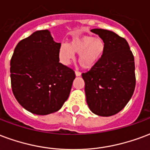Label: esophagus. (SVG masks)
Returning <instances> with one entry per match:
<instances>
[{"label": "esophagus", "mask_w": 150, "mask_h": 150, "mask_svg": "<svg viewBox=\"0 0 150 150\" xmlns=\"http://www.w3.org/2000/svg\"><path fill=\"white\" fill-rule=\"evenodd\" d=\"M75 75L76 76H80L81 73L79 71H75Z\"/></svg>", "instance_id": "34e87169"}]
</instances>
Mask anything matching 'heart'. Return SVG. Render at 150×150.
Masks as SVG:
<instances>
[{
	"mask_svg": "<svg viewBox=\"0 0 150 150\" xmlns=\"http://www.w3.org/2000/svg\"><path fill=\"white\" fill-rule=\"evenodd\" d=\"M106 45L101 38L91 35H78L69 44H62L59 48V56L62 63L66 65L74 59V53L79 54V64L83 69L94 68L103 58Z\"/></svg>",
	"mask_w": 150,
	"mask_h": 150,
	"instance_id": "b5f03b06",
	"label": "heart"
}]
</instances>
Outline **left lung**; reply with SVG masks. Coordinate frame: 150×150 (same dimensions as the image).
<instances>
[{
  "label": "left lung",
  "instance_id": "left-lung-1",
  "mask_svg": "<svg viewBox=\"0 0 150 150\" xmlns=\"http://www.w3.org/2000/svg\"><path fill=\"white\" fill-rule=\"evenodd\" d=\"M91 31L104 41L106 50L100 62L82 74L86 103L94 114L109 117L121 111L134 94V55L127 41L114 32L101 28Z\"/></svg>",
  "mask_w": 150,
  "mask_h": 150
}]
</instances>
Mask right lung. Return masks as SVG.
I'll return each mask as SVG.
<instances>
[{
    "instance_id": "right-lung-1",
    "label": "right lung",
    "mask_w": 150,
    "mask_h": 150,
    "mask_svg": "<svg viewBox=\"0 0 150 150\" xmlns=\"http://www.w3.org/2000/svg\"><path fill=\"white\" fill-rule=\"evenodd\" d=\"M60 43L48 30L19 42L10 61L13 95L24 109L38 115L58 111L68 98L75 71L59 63Z\"/></svg>"
}]
</instances>
